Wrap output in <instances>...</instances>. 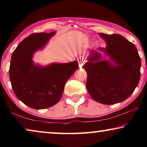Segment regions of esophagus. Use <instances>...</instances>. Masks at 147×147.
<instances>
[{
  "mask_svg": "<svg viewBox=\"0 0 147 147\" xmlns=\"http://www.w3.org/2000/svg\"><path fill=\"white\" fill-rule=\"evenodd\" d=\"M78 61L79 63V66L80 67H82L84 65V63H85V59H84L82 57H81V56H80L78 58Z\"/></svg>",
  "mask_w": 147,
  "mask_h": 147,
  "instance_id": "34e87169",
  "label": "esophagus"
}]
</instances>
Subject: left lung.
Instances as JSON below:
<instances>
[{
  "label": "left lung",
  "mask_w": 147,
  "mask_h": 147,
  "mask_svg": "<svg viewBox=\"0 0 147 147\" xmlns=\"http://www.w3.org/2000/svg\"><path fill=\"white\" fill-rule=\"evenodd\" d=\"M98 34L105 40L106 47L97 50L105 53L112 61H100L101 54L91 51V56L84 66L88 73L87 89L91 98L99 103L121 102L138 85L141 58L136 46L121 35Z\"/></svg>",
  "instance_id": "8db88e82"
}]
</instances>
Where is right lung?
I'll return each instance as SVG.
<instances>
[{
  "label": "right lung",
  "mask_w": 147,
  "mask_h": 147,
  "mask_svg": "<svg viewBox=\"0 0 147 147\" xmlns=\"http://www.w3.org/2000/svg\"><path fill=\"white\" fill-rule=\"evenodd\" d=\"M55 33L30 35L12 53L9 70L11 87L17 98L30 108L45 109L58 103L66 82L78 67L77 61L45 67L34 63L35 52L43 49Z\"/></svg>",
  "instance_id": "add662e5"
}]
</instances>
